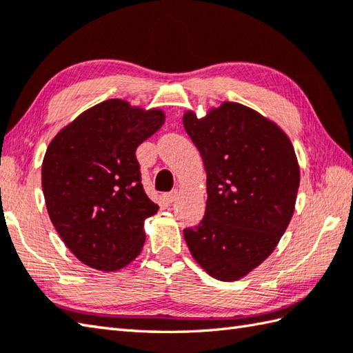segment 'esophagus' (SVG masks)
<instances>
[{
    "instance_id": "esophagus-1",
    "label": "esophagus",
    "mask_w": 353,
    "mask_h": 353,
    "mask_svg": "<svg viewBox=\"0 0 353 353\" xmlns=\"http://www.w3.org/2000/svg\"><path fill=\"white\" fill-rule=\"evenodd\" d=\"M177 197H179V191H177V190H174V191H171V192H167V194H165V200H167L168 203H172V201H176V200H177Z\"/></svg>"
}]
</instances>
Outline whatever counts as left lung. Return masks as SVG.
I'll return each instance as SVG.
<instances>
[{"mask_svg": "<svg viewBox=\"0 0 353 353\" xmlns=\"http://www.w3.org/2000/svg\"><path fill=\"white\" fill-rule=\"evenodd\" d=\"M183 127L206 170V211L183 229L197 264L219 281H238L265 261L294 212L301 171L287 134L239 103L205 118L188 110Z\"/></svg>", "mask_w": 353, "mask_h": 353, "instance_id": "left-lung-1", "label": "left lung"}]
</instances>
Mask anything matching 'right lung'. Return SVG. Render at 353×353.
I'll use <instances>...</instances> for the list:
<instances>
[{"label": "right lung", "mask_w": 353, "mask_h": 353, "mask_svg": "<svg viewBox=\"0 0 353 353\" xmlns=\"http://www.w3.org/2000/svg\"><path fill=\"white\" fill-rule=\"evenodd\" d=\"M161 109L108 100L50 142L42 191L52 226L83 264L115 272L138 256L144 221L157 212L141 183L137 148L161 129Z\"/></svg>", "instance_id": "1"}]
</instances>
